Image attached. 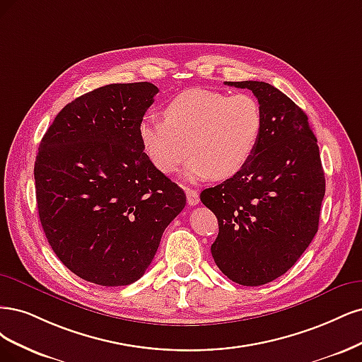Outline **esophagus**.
<instances>
[{
  "mask_svg": "<svg viewBox=\"0 0 362 362\" xmlns=\"http://www.w3.org/2000/svg\"><path fill=\"white\" fill-rule=\"evenodd\" d=\"M185 192H186V202H188V204L195 206V204L200 203V197H198V192H197V191L186 188Z\"/></svg>",
  "mask_w": 362,
  "mask_h": 362,
  "instance_id": "obj_1",
  "label": "esophagus"
}]
</instances>
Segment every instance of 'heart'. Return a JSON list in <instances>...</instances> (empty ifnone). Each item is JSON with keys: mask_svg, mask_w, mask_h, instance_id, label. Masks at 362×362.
<instances>
[{"mask_svg": "<svg viewBox=\"0 0 362 362\" xmlns=\"http://www.w3.org/2000/svg\"><path fill=\"white\" fill-rule=\"evenodd\" d=\"M262 126V107L254 96L191 88L167 103L164 120L147 117L138 132L144 153L165 174L194 153L185 179L195 182L235 176L257 147Z\"/></svg>", "mask_w": 362, "mask_h": 362, "instance_id": "obj_1", "label": "heart"}]
</instances>
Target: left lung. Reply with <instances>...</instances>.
Returning <instances> with one entry per match:
<instances>
[{"label": "left lung", "instance_id": "obj_1", "mask_svg": "<svg viewBox=\"0 0 362 362\" xmlns=\"http://www.w3.org/2000/svg\"><path fill=\"white\" fill-rule=\"evenodd\" d=\"M226 84L254 93L262 134L245 167L200 198L218 218L211 251L221 272L262 286L286 274L316 236L325 173L317 138L293 100L262 81Z\"/></svg>", "mask_w": 362, "mask_h": 362}]
</instances>
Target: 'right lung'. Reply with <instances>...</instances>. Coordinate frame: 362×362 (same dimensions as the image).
Wrapping results in <instances>:
<instances>
[{"label":"right lung","mask_w":362,"mask_h":362,"mask_svg":"<svg viewBox=\"0 0 362 362\" xmlns=\"http://www.w3.org/2000/svg\"><path fill=\"white\" fill-rule=\"evenodd\" d=\"M150 83L110 84L57 114L34 164L37 211L51 248L79 278L127 286L141 278L162 233L186 204L151 164L139 123L158 95Z\"/></svg>","instance_id":"obj_1"}]
</instances>
